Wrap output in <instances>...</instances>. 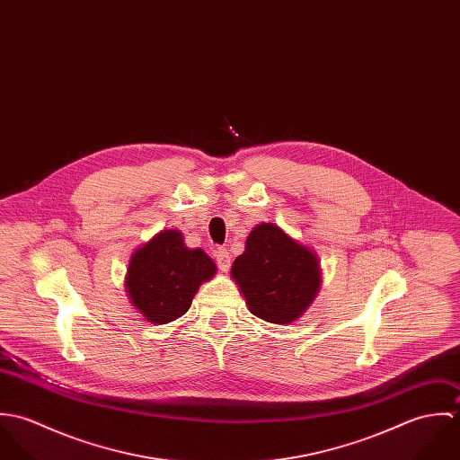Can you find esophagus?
Masks as SVG:
<instances>
[{
    "label": "esophagus",
    "mask_w": 460,
    "mask_h": 460,
    "mask_svg": "<svg viewBox=\"0 0 460 460\" xmlns=\"http://www.w3.org/2000/svg\"><path fill=\"white\" fill-rule=\"evenodd\" d=\"M216 262H217V267H219L223 272H226V270L230 269L232 257H230V253H228L226 248H219V250L216 252Z\"/></svg>",
    "instance_id": "34e87169"
}]
</instances>
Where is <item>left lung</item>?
<instances>
[{
	"instance_id": "obj_1",
	"label": "left lung",
	"mask_w": 460,
	"mask_h": 460,
	"mask_svg": "<svg viewBox=\"0 0 460 460\" xmlns=\"http://www.w3.org/2000/svg\"><path fill=\"white\" fill-rule=\"evenodd\" d=\"M232 278L253 315L272 324L297 321L321 288L317 255L274 223L257 225L244 253L232 265Z\"/></svg>"
}]
</instances>
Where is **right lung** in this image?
Segmentation results:
<instances>
[{
	"instance_id": "1",
	"label": "right lung",
	"mask_w": 460,
	"mask_h": 460,
	"mask_svg": "<svg viewBox=\"0 0 460 460\" xmlns=\"http://www.w3.org/2000/svg\"><path fill=\"white\" fill-rule=\"evenodd\" d=\"M214 272L203 250L188 248L179 230H163L132 253L126 288L148 323L168 324L190 310L198 287Z\"/></svg>"
}]
</instances>
